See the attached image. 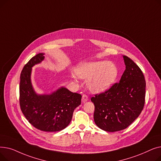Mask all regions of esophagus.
<instances>
[{
    "mask_svg": "<svg viewBox=\"0 0 161 161\" xmlns=\"http://www.w3.org/2000/svg\"><path fill=\"white\" fill-rule=\"evenodd\" d=\"M88 99H89V97H88L87 95H83V96H82V99H81L82 103H85L86 102H87V101L88 100Z\"/></svg>",
    "mask_w": 161,
    "mask_h": 161,
    "instance_id": "34e87169",
    "label": "esophagus"
}]
</instances>
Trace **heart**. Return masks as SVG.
<instances>
[{
	"instance_id": "heart-1",
	"label": "heart",
	"mask_w": 161,
	"mask_h": 161,
	"mask_svg": "<svg viewBox=\"0 0 161 161\" xmlns=\"http://www.w3.org/2000/svg\"><path fill=\"white\" fill-rule=\"evenodd\" d=\"M79 77L89 80L88 86L95 92H103L114 83L118 75L116 65L106 61L85 63L81 64L76 69ZM72 77L76 78V74H72Z\"/></svg>"
}]
</instances>
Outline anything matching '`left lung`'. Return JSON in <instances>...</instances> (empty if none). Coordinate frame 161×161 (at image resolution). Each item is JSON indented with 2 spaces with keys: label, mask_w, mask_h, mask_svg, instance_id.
Masks as SVG:
<instances>
[{
  "label": "left lung",
  "mask_w": 161,
  "mask_h": 161,
  "mask_svg": "<svg viewBox=\"0 0 161 161\" xmlns=\"http://www.w3.org/2000/svg\"><path fill=\"white\" fill-rule=\"evenodd\" d=\"M126 69L119 83L91 98L95 105L94 121L107 132L123 130L136 119L145 104L146 83L139 66L123 55Z\"/></svg>",
  "instance_id": "1"
}]
</instances>
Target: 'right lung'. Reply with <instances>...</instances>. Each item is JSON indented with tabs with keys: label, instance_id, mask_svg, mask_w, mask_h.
<instances>
[{
	"label": "right lung",
	"instance_id": "add662e5",
	"mask_svg": "<svg viewBox=\"0 0 161 161\" xmlns=\"http://www.w3.org/2000/svg\"><path fill=\"white\" fill-rule=\"evenodd\" d=\"M44 53L32 57L21 71L19 104L29 122L38 130L57 132L65 129L72 120L75 108L81 104V95L61 87L50 95H38L34 90L31 75L32 67L44 59Z\"/></svg>",
	"mask_w": 161,
	"mask_h": 161
}]
</instances>
